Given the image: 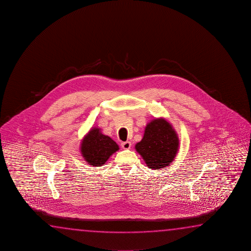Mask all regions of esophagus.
Returning <instances> with one entry per match:
<instances>
[{"label":"esophagus","instance_id":"34e87169","mask_svg":"<svg viewBox=\"0 0 251 251\" xmlns=\"http://www.w3.org/2000/svg\"><path fill=\"white\" fill-rule=\"evenodd\" d=\"M131 146H132V144H131L130 141H125V142L121 143V147L124 149H131Z\"/></svg>","mask_w":251,"mask_h":251}]
</instances>
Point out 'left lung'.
<instances>
[{
    "label": "left lung",
    "mask_w": 251,
    "mask_h": 251,
    "mask_svg": "<svg viewBox=\"0 0 251 251\" xmlns=\"http://www.w3.org/2000/svg\"><path fill=\"white\" fill-rule=\"evenodd\" d=\"M137 153L151 170H161L174 162L179 150V138L173 126L164 118L147 124L142 140L135 145Z\"/></svg>",
    "instance_id": "obj_1"
}]
</instances>
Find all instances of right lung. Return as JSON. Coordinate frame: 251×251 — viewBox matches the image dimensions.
I'll return each instance as SVG.
<instances>
[{
	"label": "right lung",
	"instance_id": "1",
	"mask_svg": "<svg viewBox=\"0 0 251 251\" xmlns=\"http://www.w3.org/2000/svg\"><path fill=\"white\" fill-rule=\"evenodd\" d=\"M119 150V145L111 137L102 134L101 128L98 126L90 128L80 144L81 156L92 167L105 164L109 158Z\"/></svg>",
	"mask_w": 251,
	"mask_h": 251
}]
</instances>
